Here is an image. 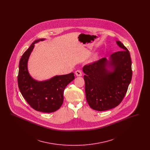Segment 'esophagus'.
Here are the masks:
<instances>
[{
    "label": "esophagus",
    "mask_w": 150,
    "mask_h": 150,
    "mask_svg": "<svg viewBox=\"0 0 150 150\" xmlns=\"http://www.w3.org/2000/svg\"><path fill=\"white\" fill-rule=\"evenodd\" d=\"M75 75L77 76H81V75H82V73H81V71H80V70H76V71H75Z\"/></svg>",
    "instance_id": "1"
}]
</instances>
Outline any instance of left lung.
<instances>
[{"instance_id": "left-lung-1", "label": "left lung", "mask_w": 150, "mask_h": 150, "mask_svg": "<svg viewBox=\"0 0 150 150\" xmlns=\"http://www.w3.org/2000/svg\"><path fill=\"white\" fill-rule=\"evenodd\" d=\"M116 43L122 50L112 53L109 61L102 58L83 68L86 99L89 106L97 111L117 106L126 94L132 80L130 53L120 41ZM109 67L112 71L107 69Z\"/></svg>"}]
</instances>
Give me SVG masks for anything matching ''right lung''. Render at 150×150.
I'll use <instances>...</instances> for the list:
<instances>
[{"label": "right lung", "instance_id": "right-lung-1", "mask_svg": "<svg viewBox=\"0 0 150 150\" xmlns=\"http://www.w3.org/2000/svg\"><path fill=\"white\" fill-rule=\"evenodd\" d=\"M44 39L36 40L22 54L20 61L18 86L22 96L36 111L53 112L58 110L64 102V91L74 79L73 72L58 75L50 80L38 81L32 78L28 70V61L34 44Z\"/></svg>", "mask_w": 150, "mask_h": 150}]
</instances>
